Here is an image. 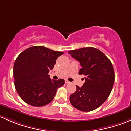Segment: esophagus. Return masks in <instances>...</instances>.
<instances>
[{"label":"esophagus","mask_w":131,"mask_h":131,"mask_svg":"<svg viewBox=\"0 0 131 131\" xmlns=\"http://www.w3.org/2000/svg\"><path fill=\"white\" fill-rule=\"evenodd\" d=\"M65 83L66 84H69V83H70V82L68 81V80H65Z\"/></svg>","instance_id":"34e87169"}]
</instances>
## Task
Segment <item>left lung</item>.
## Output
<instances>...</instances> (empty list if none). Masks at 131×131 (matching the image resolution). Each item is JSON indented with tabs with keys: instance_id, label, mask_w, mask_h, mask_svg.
I'll list each match as a JSON object with an SVG mask.
<instances>
[{
	"instance_id": "8db88e82",
	"label": "left lung",
	"mask_w": 131,
	"mask_h": 131,
	"mask_svg": "<svg viewBox=\"0 0 131 131\" xmlns=\"http://www.w3.org/2000/svg\"><path fill=\"white\" fill-rule=\"evenodd\" d=\"M68 54L80 62L79 75L85 76V83L70 96L73 107L90 112L100 107L109 96L115 80V73L110 59L94 47L70 51Z\"/></svg>"
}]
</instances>
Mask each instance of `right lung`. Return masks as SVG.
Segmentation results:
<instances>
[{
	"mask_svg": "<svg viewBox=\"0 0 131 131\" xmlns=\"http://www.w3.org/2000/svg\"><path fill=\"white\" fill-rule=\"evenodd\" d=\"M63 54L37 46L26 49L18 56L13 68L14 86L25 103L43 106L52 101L58 88L64 85V80L51 79L48 73Z\"/></svg>",
	"mask_w": 131,
	"mask_h": 131,
	"instance_id": "add662e5",
	"label": "right lung"
}]
</instances>
